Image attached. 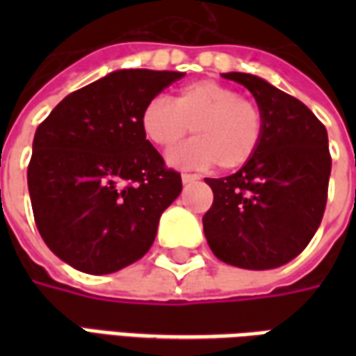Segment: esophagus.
Here are the masks:
<instances>
[{
  "label": "esophagus",
  "mask_w": 356,
  "mask_h": 356,
  "mask_svg": "<svg viewBox=\"0 0 356 356\" xmlns=\"http://www.w3.org/2000/svg\"><path fill=\"white\" fill-rule=\"evenodd\" d=\"M181 179H183V185H191V183H194V181H198V175H193V173H183L181 175Z\"/></svg>",
  "instance_id": "34e87169"
}]
</instances>
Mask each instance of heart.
Instances as JSON below:
<instances>
[{
    "mask_svg": "<svg viewBox=\"0 0 356 356\" xmlns=\"http://www.w3.org/2000/svg\"><path fill=\"white\" fill-rule=\"evenodd\" d=\"M140 127L152 145L171 148L193 133L196 139L171 150L168 162L175 168L204 170L219 163L236 170L248 163L263 139V112L252 99L213 80L193 81L171 102L154 97L140 112Z\"/></svg>",
    "mask_w": 356,
    "mask_h": 356,
    "instance_id": "b5f03b06",
    "label": "heart"
}]
</instances>
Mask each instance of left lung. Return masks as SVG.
<instances>
[{"label":"left lung","instance_id":"left-lung-1","mask_svg":"<svg viewBox=\"0 0 356 356\" xmlns=\"http://www.w3.org/2000/svg\"><path fill=\"white\" fill-rule=\"evenodd\" d=\"M255 97L265 120L261 145L236 173L206 179L213 204L202 217L217 259L265 270L298 257L324 216L332 158L328 133L296 97L252 74L229 72Z\"/></svg>","mask_w":356,"mask_h":356}]
</instances>
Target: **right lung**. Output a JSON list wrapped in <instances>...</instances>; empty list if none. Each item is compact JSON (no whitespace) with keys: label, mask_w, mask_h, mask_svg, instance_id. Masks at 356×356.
<instances>
[{"label":"right lung","mask_w":356,"mask_h":356,"mask_svg":"<svg viewBox=\"0 0 356 356\" xmlns=\"http://www.w3.org/2000/svg\"><path fill=\"white\" fill-rule=\"evenodd\" d=\"M185 74L116 70L58 102L28 163L35 227L63 261L108 275L147 254L183 188L145 137L140 112Z\"/></svg>","instance_id":"obj_1"}]
</instances>
